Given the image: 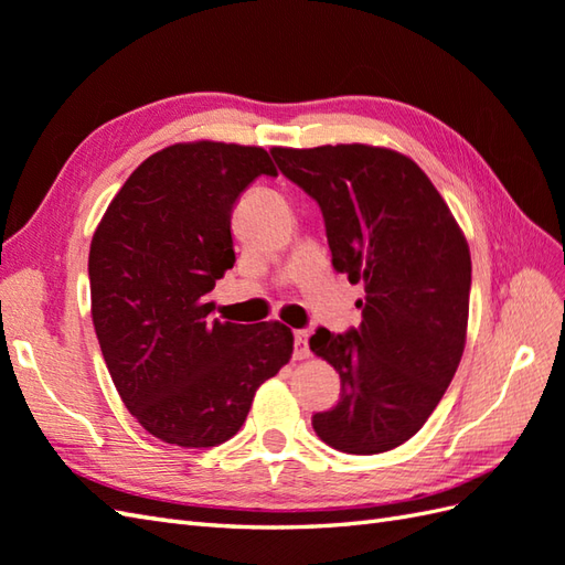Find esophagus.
I'll list each match as a JSON object with an SVG mask.
<instances>
[{"label": "esophagus", "mask_w": 565, "mask_h": 565, "mask_svg": "<svg viewBox=\"0 0 565 565\" xmlns=\"http://www.w3.org/2000/svg\"><path fill=\"white\" fill-rule=\"evenodd\" d=\"M310 349H308V332L306 330H296L294 332V359H308Z\"/></svg>", "instance_id": "esophagus-1"}]
</instances>
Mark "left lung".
<instances>
[{
  "mask_svg": "<svg viewBox=\"0 0 565 565\" xmlns=\"http://www.w3.org/2000/svg\"><path fill=\"white\" fill-rule=\"evenodd\" d=\"M271 156L318 202L332 267L365 288L356 330L310 337L342 377V397L312 428L334 450L387 452L426 424L460 365L467 241L424 170L397 151L337 143Z\"/></svg>",
  "mask_w": 565,
  "mask_h": 565,
  "instance_id": "left-lung-1",
  "label": "left lung"
}]
</instances>
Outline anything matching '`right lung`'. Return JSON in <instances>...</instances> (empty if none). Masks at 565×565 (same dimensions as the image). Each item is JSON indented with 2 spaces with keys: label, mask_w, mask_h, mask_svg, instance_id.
<instances>
[{
  "label": "right lung",
  "mask_w": 565,
  "mask_h": 565,
  "mask_svg": "<svg viewBox=\"0 0 565 565\" xmlns=\"http://www.w3.org/2000/svg\"><path fill=\"white\" fill-rule=\"evenodd\" d=\"M269 153L241 143H173L115 194L90 241V315L113 383L151 436L214 448L241 430L257 387L294 351L281 322L212 318L233 267L231 212Z\"/></svg>",
  "instance_id": "obj_1"
}]
</instances>
